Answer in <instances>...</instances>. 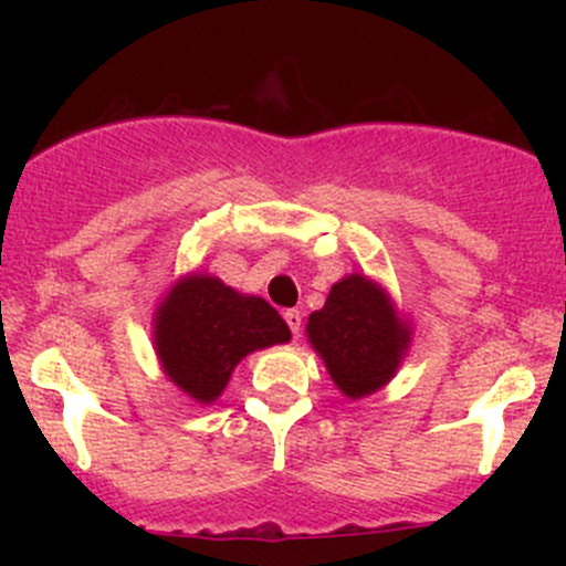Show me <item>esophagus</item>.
I'll use <instances>...</instances> for the list:
<instances>
[{
	"label": "esophagus",
	"instance_id": "34e87169",
	"mask_svg": "<svg viewBox=\"0 0 566 566\" xmlns=\"http://www.w3.org/2000/svg\"><path fill=\"white\" fill-rule=\"evenodd\" d=\"M284 322H287V327L292 329V335H301V327H303V314L297 308H290L284 311Z\"/></svg>",
	"mask_w": 566,
	"mask_h": 566
}]
</instances>
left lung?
Masks as SVG:
<instances>
[{"instance_id": "left-lung-1", "label": "left lung", "mask_w": 566, "mask_h": 566, "mask_svg": "<svg viewBox=\"0 0 566 566\" xmlns=\"http://www.w3.org/2000/svg\"><path fill=\"white\" fill-rule=\"evenodd\" d=\"M305 335L337 391L365 399L396 378L412 343V324L378 279L348 274L308 316Z\"/></svg>"}]
</instances>
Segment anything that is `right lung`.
Returning a JSON list of instances; mask_svg holds the SVG:
<instances>
[{"mask_svg":"<svg viewBox=\"0 0 566 566\" xmlns=\"http://www.w3.org/2000/svg\"><path fill=\"white\" fill-rule=\"evenodd\" d=\"M161 373L197 405H212L252 350L282 346L290 327L263 297L247 295L205 271L178 276L151 319Z\"/></svg>","mask_w":566,"mask_h":566,"instance_id":"right-lung-1","label":"right lung"}]
</instances>
